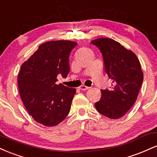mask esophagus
Here are the masks:
<instances>
[{
    "mask_svg": "<svg viewBox=\"0 0 157 157\" xmlns=\"http://www.w3.org/2000/svg\"><path fill=\"white\" fill-rule=\"evenodd\" d=\"M80 90H82V91H86V90H88L89 89V87H88V86H81L80 88H79Z\"/></svg>",
    "mask_w": 157,
    "mask_h": 157,
    "instance_id": "esophagus-1",
    "label": "esophagus"
}]
</instances>
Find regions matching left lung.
Returning a JSON list of instances; mask_svg holds the SVG:
<instances>
[{"instance_id":"obj_1","label":"left lung","mask_w":157,"mask_h":157,"mask_svg":"<svg viewBox=\"0 0 157 157\" xmlns=\"http://www.w3.org/2000/svg\"><path fill=\"white\" fill-rule=\"evenodd\" d=\"M91 43L101 52L104 69L113 82L111 89L101 90L102 97L95 107L107 117L119 119L137 99L143 81L140 60L134 52L113 39L98 38Z\"/></svg>"}]
</instances>
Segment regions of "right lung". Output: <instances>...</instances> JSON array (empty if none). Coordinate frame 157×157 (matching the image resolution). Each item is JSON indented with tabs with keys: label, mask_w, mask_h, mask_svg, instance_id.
<instances>
[{
	"label": "right lung",
	"mask_w": 157,
	"mask_h": 157,
	"mask_svg": "<svg viewBox=\"0 0 157 157\" xmlns=\"http://www.w3.org/2000/svg\"><path fill=\"white\" fill-rule=\"evenodd\" d=\"M77 44L71 40L44 43L21 65L17 77L21 100L29 115L45 126L58 125L70 111L76 89L56 82L59 74L67 77L68 57Z\"/></svg>",
	"instance_id": "add662e5"
}]
</instances>
